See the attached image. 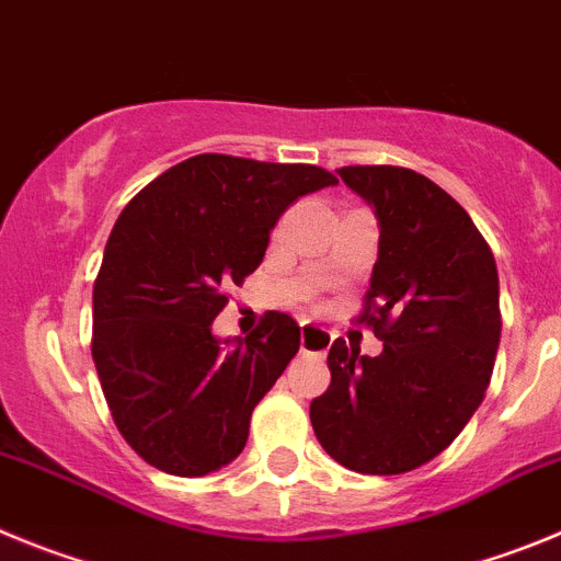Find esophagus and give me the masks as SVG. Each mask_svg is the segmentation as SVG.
<instances>
[{
    "mask_svg": "<svg viewBox=\"0 0 561 561\" xmlns=\"http://www.w3.org/2000/svg\"><path fill=\"white\" fill-rule=\"evenodd\" d=\"M330 343H332V335L324 330V327L310 324V321L301 324V352H305V355H318V357L327 355Z\"/></svg>",
    "mask_w": 561,
    "mask_h": 561,
    "instance_id": "esophagus-1",
    "label": "esophagus"
}]
</instances>
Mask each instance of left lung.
<instances>
[{"label":"left lung","mask_w":561,"mask_h":561,"mask_svg":"<svg viewBox=\"0 0 561 561\" xmlns=\"http://www.w3.org/2000/svg\"><path fill=\"white\" fill-rule=\"evenodd\" d=\"M337 175L380 226L357 321L375 327L382 352L337 337L310 422L346 469L400 476L450 447L483 402L501 346L497 265L463 206L425 175L388 164Z\"/></svg>","instance_id":"left-lung-1"}]
</instances>
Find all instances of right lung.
Listing matches in <instances>:
<instances>
[{
  "instance_id": "add662e5",
  "label": "right lung",
  "mask_w": 561,
  "mask_h": 561,
  "mask_svg": "<svg viewBox=\"0 0 561 561\" xmlns=\"http://www.w3.org/2000/svg\"><path fill=\"white\" fill-rule=\"evenodd\" d=\"M337 184L316 164L201 153L150 181L111 229L94 282L92 357L111 416L150 467L209 476L243 453L251 411L299 352V324L265 312L220 341L211 321L243 285L282 211Z\"/></svg>"
}]
</instances>
